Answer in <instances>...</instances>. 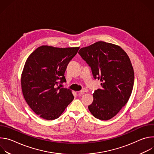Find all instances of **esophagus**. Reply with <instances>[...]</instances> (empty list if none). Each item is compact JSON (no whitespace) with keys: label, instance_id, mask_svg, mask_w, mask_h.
<instances>
[{"label":"esophagus","instance_id":"1","mask_svg":"<svg viewBox=\"0 0 154 154\" xmlns=\"http://www.w3.org/2000/svg\"><path fill=\"white\" fill-rule=\"evenodd\" d=\"M86 92H88V90H86V89H84V90H81V91H78L77 93H78L79 94H83L84 93H86Z\"/></svg>","mask_w":154,"mask_h":154}]
</instances>
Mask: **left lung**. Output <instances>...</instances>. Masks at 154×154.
<instances>
[{"label": "left lung", "instance_id": "obj_1", "mask_svg": "<svg viewBox=\"0 0 154 154\" xmlns=\"http://www.w3.org/2000/svg\"><path fill=\"white\" fill-rule=\"evenodd\" d=\"M79 54L91 67L101 89L93 93L91 113L102 121L115 116L127 103L134 83V71L127 53L112 43L98 41L82 48Z\"/></svg>", "mask_w": 154, "mask_h": 154}]
</instances>
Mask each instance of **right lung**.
<instances>
[{"label": "right lung", "mask_w": 154, "mask_h": 154, "mask_svg": "<svg viewBox=\"0 0 154 154\" xmlns=\"http://www.w3.org/2000/svg\"><path fill=\"white\" fill-rule=\"evenodd\" d=\"M80 47L41 46L27 58L21 74L24 97L32 110L46 120L58 118L72 101L71 90L60 88L66 82L67 66Z\"/></svg>", "instance_id": "obj_1"}]
</instances>
